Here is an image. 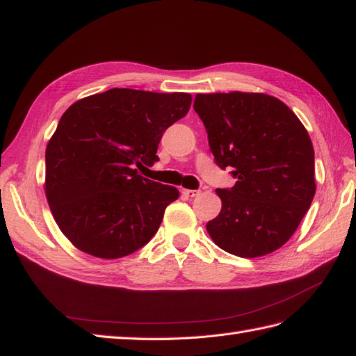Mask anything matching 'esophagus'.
<instances>
[{
  "instance_id": "1",
  "label": "esophagus",
  "mask_w": 356,
  "mask_h": 356,
  "mask_svg": "<svg viewBox=\"0 0 356 356\" xmlns=\"http://www.w3.org/2000/svg\"><path fill=\"white\" fill-rule=\"evenodd\" d=\"M182 194L185 195V197L193 199V197H195V195H199L200 191H197V190H182Z\"/></svg>"
}]
</instances>
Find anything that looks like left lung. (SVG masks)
Wrapping results in <instances>:
<instances>
[{"label":"left lung","instance_id":"left-lung-1","mask_svg":"<svg viewBox=\"0 0 356 356\" xmlns=\"http://www.w3.org/2000/svg\"><path fill=\"white\" fill-rule=\"evenodd\" d=\"M220 168L232 166L231 190H216L222 211L207 231L223 251L243 259L282 248L297 231L315 195L314 147L284 102L264 93H197Z\"/></svg>","mask_w":356,"mask_h":356}]
</instances>
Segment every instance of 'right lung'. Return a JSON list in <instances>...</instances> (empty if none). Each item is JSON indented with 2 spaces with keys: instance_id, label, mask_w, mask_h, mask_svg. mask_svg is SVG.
<instances>
[{
  "instance_id": "right-lung-1",
  "label": "right lung",
  "mask_w": 356,
  "mask_h": 356,
  "mask_svg": "<svg viewBox=\"0 0 356 356\" xmlns=\"http://www.w3.org/2000/svg\"><path fill=\"white\" fill-rule=\"evenodd\" d=\"M190 93L111 88L72 104L45 148V197L74 248L115 260L147 245L179 190L142 177ZM145 168V166H143Z\"/></svg>"
}]
</instances>
